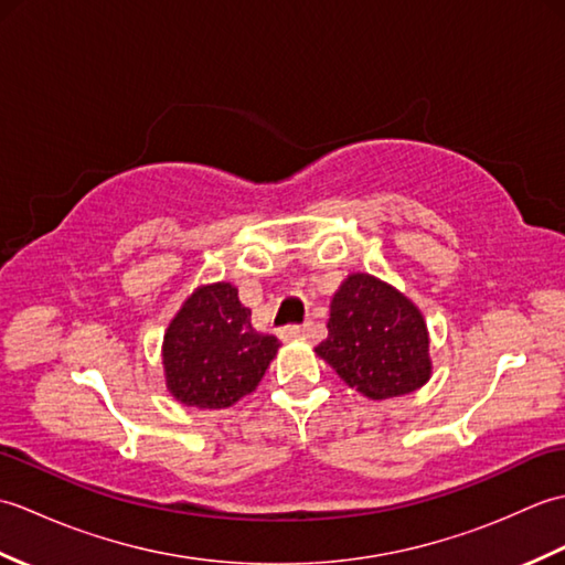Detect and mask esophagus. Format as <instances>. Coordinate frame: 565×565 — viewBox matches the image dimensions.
<instances>
[{
    "label": "esophagus",
    "mask_w": 565,
    "mask_h": 565,
    "mask_svg": "<svg viewBox=\"0 0 565 565\" xmlns=\"http://www.w3.org/2000/svg\"><path fill=\"white\" fill-rule=\"evenodd\" d=\"M310 322H303V326H286V328H281L279 330V338L281 340H291V338H298V334H306V332H310Z\"/></svg>",
    "instance_id": "1"
}]
</instances>
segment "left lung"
Segmentation results:
<instances>
[{
  "label": "left lung",
  "instance_id": "8db88e82",
  "mask_svg": "<svg viewBox=\"0 0 565 565\" xmlns=\"http://www.w3.org/2000/svg\"><path fill=\"white\" fill-rule=\"evenodd\" d=\"M427 328L419 310L388 284L352 274L330 303L328 340L316 352L350 388L383 401L429 379Z\"/></svg>",
  "mask_w": 565,
  "mask_h": 565
}]
</instances>
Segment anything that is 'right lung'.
<instances>
[{"label": "right lung", "instance_id": "right-lung-1", "mask_svg": "<svg viewBox=\"0 0 565 565\" xmlns=\"http://www.w3.org/2000/svg\"><path fill=\"white\" fill-rule=\"evenodd\" d=\"M249 316L231 284L189 298L164 334L167 388L177 401L213 411L255 391L279 340L252 328Z\"/></svg>", "mask_w": 565, "mask_h": 565}]
</instances>
